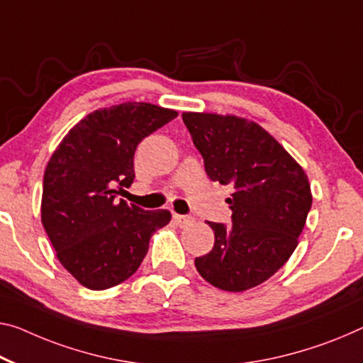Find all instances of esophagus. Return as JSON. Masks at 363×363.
<instances>
[{
    "mask_svg": "<svg viewBox=\"0 0 363 363\" xmlns=\"http://www.w3.org/2000/svg\"><path fill=\"white\" fill-rule=\"evenodd\" d=\"M194 219L191 216H183V214H174V222L178 227H188Z\"/></svg>",
    "mask_w": 363,
    "mask_h": 363,
    "instance_id": "34e87169",
    "label": "esophagus"
}]
</instances>
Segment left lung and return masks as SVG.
Wrapping results in <instances>:
<instances>
[{
    "label": "left lung",
    "mask_w": 363,
    "mask_h": 363,
    "mask_svg": "<svg viewBox=\"0 0 363 363\" xmlns=\"http://www.w3.org/2000/svg\"><path fill=\"white\" fill-rule=\"evenodd\" d=\"M213 182L228 185L232 224L208 222L214 247L194 266L214 287L243 292L287 263L311 208L310 183L292 155L255 121L183 113Z\"/></svg>",
    "instance_id": "left-lung-1"
}]
</instances>
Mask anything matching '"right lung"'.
<instances>
[{
	"label": "right lung",
	"instance_id": "1",
	"mask_svg": "<svg viewBox=\"0 0 363 363\" xmlns=\"http://www.w3.org/2000/svg\"><path fill=\"white\" fill-rule=\"evenodd\" d=\"M178 113L126 102L82 118L55 150L43 175L42 224L71 276L104 291L135 274L167 209L144 211L118 199L135 180L138 144Z\"/></svg>",
	"mask_w": 363,
	"mask_h": 363
}]
</instances>
